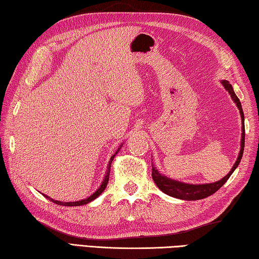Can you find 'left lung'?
Masks as SVG:
<instances>
[{
    "label": "left lung",
    "mask_w": 259,
    "mask_h": 259,
    "mask_svg": "<svg viewBox=\"0 0 259 259\" xmlns=\"http://www.w3.org/2000/svg\"><path fill=\"white\" fill-rule=\"evenodd\" d=\"M222 84H223L224 88L228 90V92L231 94V98H232L233 101L237 104V107L240 110V115H241V120H242V137H241V149H240L239 156L237 161L234 162L232 169L230 170V173L224 176L223 179L217 181L214 183H207V184H188V183H182L180 181L171 180L167 178L164 174H160L155 166L152 165V179L157 184V187L159 188L162 192L168 194L170 197L182 199V200H200V199L207 198L211 196L212 193H215L217 190L223 187L226 181L232 175L233 171L237 168L239 162L241 161V158L243 155V149H244V116L242 111L241 103H240V100L238 99L237 95H235L234 91L232 89V85H231L228 80H222Z\"/></svg>",
    "instance_id": "8db88e82"
}]
</instances>
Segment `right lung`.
Here are the masks:
<instances>
[{
    "label": "right lung",
    "mask_w": 259,
    "mask_h": 259,
    "mask_svg": "<svg viewBox=\"0 0 259 259\" xmlns=\"http://www.w3.org/2000/svg\"><path fill=\"white\" fill-rule=\"evenodd\" d=\"M120 148H118V150L116 151L115 155H112V157L110 158V160H109V164H108V168H107V173H106V176H104V179L102 181L101 185H100V188L95 191L92 196H90L89 198L86 199H83V200H79V201H70V202H62V201H58V200H54V199L50 198L48 196H45V194H43L44 197H47L49 200H51L52 202L57 203V205H61V206H68V207H72V206H81V205H86V203H89L91 201H93L94 199H97L100 194H101L104 190H106L107 188V184H108V181H109V175H110V167H111V162L113 160V158H115V156L118 153V151H119Z\"/></svg>",
    "instance_id": "obj_1"
}]
</instances>
